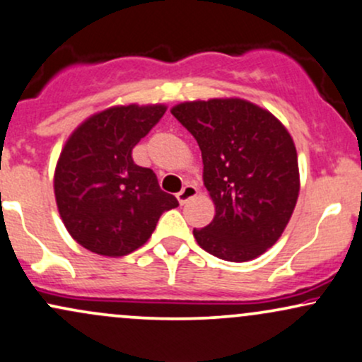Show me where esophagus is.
Returning <instances> with one entry per match:
<instances>
[{
	"label": "esophagus",
	"instance_id": "34e87169",
	"mask_svg": "<svg viewBox=\"0 0 362 362\" xmlns=\"http://www.w3.org/2000/svg\"><path fill=\"white\" fill-rule=\"evenodd\" d=\"M195 195H197V187L192 184H187L184 189L177 194V201L180 202V204H185L187 201H190V199L195 197Z\"/></svg>",
	"mask_w": 362,
	"mask_h": 362
}]
</instances>
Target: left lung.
Instances as JSON below:
<instances>
[{"label": "left lung", "instance_id": "1", "mask_svg": "<svg viewBox=\"0 0 362 362\" xmlns=\"http://www.w3.org/2000/svg\"><path fill=\"white\" fill-rule=\"evenodd\" d=\"M197 141L216 214L195 230L199 247L228 262L267 252L288 226L300 168L294 141L271 112L243 98L178 103L172 110Z\"/></svg>", "mask_w": 362, "mask_h": 362}]
</instances>
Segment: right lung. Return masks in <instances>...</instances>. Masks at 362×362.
<instances>
[{
    "label": "right lung",
    "mask_w": 362,
    "mask_h": 362,
    "mask_svg": "<svg viewBox=\"0 0 362 362\" xmlns=\"http://www.w3.org/2000/svg\"><path fill=\"white\" fill-rule=\"evenodd\" d=\"M167 105H114L71 132L54 172V195L68 233L86 250L122 257L138 250L165 211L178 206L132 148L160 122Z\"/></svg>",
    "instance_id": "add662e5"
}]
</instances>
